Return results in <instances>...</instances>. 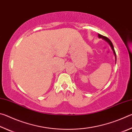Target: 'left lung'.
<instances>
[{
    "instance_id": "obj_1",
    "label": "left lung",
    "mask_w": 132,
    "mask_h": 132,
    "mask_svg": "<svg viewBox=\"0 0 132 132\" xmlns=\"http://www.w3.org/2000/svg\"><path fill=\"white\" fill-rule=\"evenodd\" d=\"M98 38H102V39L105 40V41L108 42L109 45H110V46H111V48H112V51H113V53H114V55H115V63H116V62H117V56H116L115 51L114 48H113V44H112V42L110 41V40H109V39L108 38L106 37H104V36H103V35H102L101 34H98Z\"/></svg>"
}]
</instances>
